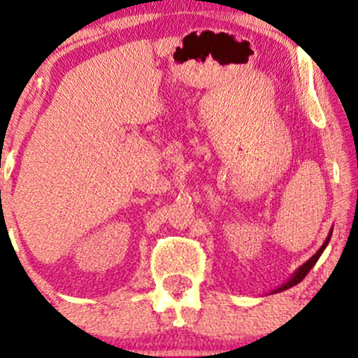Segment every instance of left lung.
<instances>
[{
	"label": "left lung",
	"mask_w": 358,
	"mask_h": 358,
	"mask_svg": "<svg viewBox=\"0 0 358 358\" xmlns=\"http://www.w3.org/2000/svg\"><path fill=\"white\" fill-rule=\"evenodd\" d=\"M328 241H330V236H328V237H327V241H324V244L322 245V248H320V250H318V252H316V254H315V256L310 259V261H306V262H305V264H303V266H301V268H299V269L296 271V273H294V276H293V278H291V279H289V281H287V282H286V285H282L281 287H279V289H276V293H279V291H285V289H287V287H291V286L298 285V282H301V281H303V278H305V276H306V274H308V273H310V269H311V268H313V266L316 264V261H318V257H320V256H322L323 249H324V248H327Z\"/></svg>",
	"instance_id": "1"
}]
</instances>
